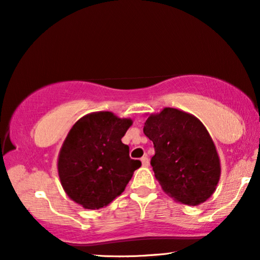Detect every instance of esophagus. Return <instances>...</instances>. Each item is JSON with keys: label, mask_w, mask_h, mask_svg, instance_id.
Masks as SVG:
<instances>
[{"label": "esophagus", "mask_w": 260, "mask_h": 260, "mask_svg": "<svg viewBox=\"0 0 260 260\" xmlns=\"http://www.w3.org/2000/svg\"><path fill=\"white\" fill-rule=\"evenodd\" d=\"M141 161H142V165L144 167H148L149 166V159H148L147 156H143L142 158H141Z\"/></svg>", "instance_id": "34e87169"}]
</instances>
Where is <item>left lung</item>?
Wrapping results in <instances>:
<instances>
[{
    "label": "left lung",
    "instance_id": "8db88e82",
    "mask_svg": "<svg viewBox=\"0 0 260 260\" xmlns=\"http://www.w3.org/2000/svg\"><path fill=\"white\" fill-rule=\"evenodd\" d=\"M143 133L153 142L150 164L167 195L188 206L200 205L213 195L221 166L213 140L199 118L164 108L149 114Z\"/></svg>",
    "mask_w": 260,
    "mask_h": 260
}]
</instances>
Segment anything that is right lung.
Returning <instances> with one entry per match:
<instances>
[{
	"instance_id": "right-lung-1",
	"label": "right lung",
	"mask_w": 260,
	"mask_h": 260,
	"mask_svg": "<svg viewBox=\"0 0 260 260\" xmlns=\"http://www.w3.org/2000/svg\"><path fill=\"white\" fill-rule=\"evenodd\" d=\"M133 124L110 111L81 117L70 129L58 153L57 170L67 195L88 210H99L121 195L140 160L129 158L121 142Z\"/></svg>"
}]
</instances>
